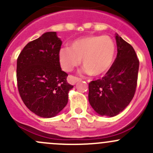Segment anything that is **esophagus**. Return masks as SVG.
Listing matches in <instances>:
<instances>
[{"label":"esophagus","instance_id":"esophagus-1","mask_svg":"<svg viewBox=\"0 0 153 153\" xmlns=\"http://www.w3.org/2000/svg\"><path fill=\"white\" fill-rule=\"evenodd\" d=\"M68 81H69V82L71 84L74 85V84H76L78 81H81V78H77V77H74V76H72V75H70V76H69V78H68Z\"/></svg>","mask_w":153,"mask_h":153}]
</instances>
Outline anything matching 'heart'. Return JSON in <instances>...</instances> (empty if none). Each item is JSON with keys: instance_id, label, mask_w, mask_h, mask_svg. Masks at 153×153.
<instances>
[{"instance_id": "obj_1", "label": "heart", "mask_w": 153, "mask_h": 153, "mask_svg": "<svg viewBox=\"0 0 153 153\" xmlns=\"http://www.w3.org/2000/svg\"><path fill=\"white\" fill-rule=\"evenodd\" d=\"M115 45L107 35H93L72 41L69 47L61 48L58 60L62 69L71 72L81 63L86 73L97 75L105 73L115 60Z\"/></svg>"}]
</instances>
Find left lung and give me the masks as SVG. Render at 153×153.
Wrapping results in <instances>:
<instances>
[{
  "instance_id": "8db88e82",
  "label": "left lung",
  "mask_w": 153,
  "mask_h": 153,
  "mask_svg": "<svg viewBox=\"0 0 153 153\" xmlns=\"http://www.w3.org/2000/svg\"><path fill=\"white\" fill-rule=\"evenodd\" d=\"M118 53L101 79L89 84V102L101 116L113 117L126 107L135 95L139 61L133 47L115 35Z\"/></svg>"
}]
</instances>
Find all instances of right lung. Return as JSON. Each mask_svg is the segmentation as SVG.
I'll list each match as a JSON object with an SVG mask.
<instances>
[{
    "label": "right lung",
    "mask_w": 153,
    "mask_h": 153,
    "mask_svg": "<svg viewBox=\"0 0 153 153\" xmlns=\"http://www.w3.org/2000/svg\"><path fill=\"white\" fill-rule=\"evenodd\" d=\"M61 44L56 32H46L28 43L17 60L21 99L31 112L42 118L58 115L67 104L68 93L73 88L60 66Z\"/></svg>",
    "instance_id": "1"
}]
</instances>
